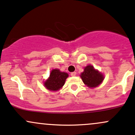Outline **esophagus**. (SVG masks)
<instances>
[{
    "label": "esophagus",
    "instance_id": "esophagus-1",
    "mask_svg": "<svg viewBox=\"0 0 135 135\" xmlns=\"http://www.w3.org/2000/svg\"><path fill=\"white\" fill-rule=\"evenodd\" d=\"M70 75H71L72 76H75L76 75V72H71L70 73Z\"/></svg>",
    "mask_w": 135,
    "mask_h": 135
}]
</instances>
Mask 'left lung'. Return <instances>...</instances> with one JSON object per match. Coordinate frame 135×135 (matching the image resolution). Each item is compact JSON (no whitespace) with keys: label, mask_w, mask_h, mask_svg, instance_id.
I'll list each match as a JSON object with an SVG mask.
<instances>
[{"label":"left lung","mask_w":135,"mask_h":135,"mask_svg":"<svg viewBox=\"0 0 135 135\" xmlns=\"http://www.w3.org/2000/svg\"><path fill=\"white\" fill-rule=\"evenodd\" d=\"M85 85L89 88L96 87L102 83L104 76L101 72L96 70L92 65H88L84 68V71L80 75Z\"/></svg>","instance_id":"1"}]
</instances>
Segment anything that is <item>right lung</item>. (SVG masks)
Returning <instances> with one entry per match:
<instances>
[{
  "label": "right lung",
  "instance_id": "add662e5",
  "mask_svg": "<svg viewBox=\"0 0 135 135\" xmlns=\"http://www.w3.org/2000/svg\"><path fill=\"white\" fill-rule=\"evenodd\" d=\"M68 77L69 74L66 72H61L59 69H53L49 78L44 83V85L48 90L57 91L62 88Z\"/></svg>",
  "mask_w": 135,
  "mask_h": 135
}]
</instances>
